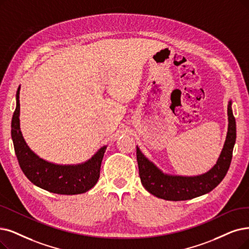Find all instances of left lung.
Wrapping results in <instances>:
<instances>
[{
	"instance_id": "obj_1",
	"label": "left lung",
	"mask_w": 249,
	"mask_h": 249,
	"mask_svg": "<svg viewBox=\"0 0 249 249\" xmlns=\"http://www.w3.org/2000/svg\"><path fill=\"white\" fill-rule=\"evenodd\" d=\"M228 122L227 137L220 157L211 170L202 175L188 177L164 174L137 146L139 175L146 190L158 198L171 201L192 199L213 190L223 181L230 167L236 142V122L231 100L228 103Z\"/></svg>"
}]
</instances>
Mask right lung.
<instances>
[{
  "mask_svg": "<svg viewBox=\"0 0 249 249\" xmlns=\"http://www.w3.org/2000/svg\"><path fill=\"white\" fill-rule=\"evenodd\" d=\"M16 93V108L11 123L15 153L23 174L36 186L49 192L75 195L92 189L100 177L101 162L107 146L101 147L89 160L78 164H56L37 156L24 140L20 131V103Z\"/></svg>",
  "mask_w": 249,
  "mask_h": 249,
  "instance_id": "1",
  "label": "right lung"
}]
</instances>
